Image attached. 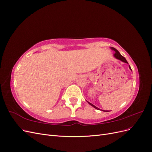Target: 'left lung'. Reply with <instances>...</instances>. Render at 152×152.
<instances>
[{
	"label": "left lung",
	"mask_w": 152,
	"mask_h": 152,
	"mask_svg": "<svg viewBox=\"0 0 152 152\" xmlns=\"http://www.w3.org/2000/svg\"><path fill=\"white\" fill-rule=\"evenodd\" d=\"M111 49L115 51V54H114V56H115V58H116L117 59H120V60H121L122 61H123V62H124V63H127V60L126 59V58H124V56H122V55L120 54V53H119L115 48H111ZM129 68H130L131 70V66H129ZM88 103H89V104H91V106H93V107L94 108H95L96 109L99 110V108H98V107H95V106H94V105H93V104H91V103H89V102H88ZM104 112H108V111H104Z\"/></svg>",
	"instance_id": "left-lung-1"
}]
</instances>
